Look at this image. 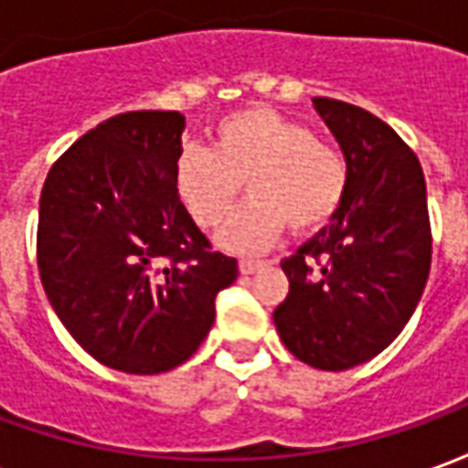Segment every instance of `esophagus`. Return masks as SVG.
Wrapping results in <instances>:
<instances>
[{
  "label": "esophagus",
  "mask_w": 468,
  "mask_h": 468,
  "mask_svg": "<svg viewBox=\"0 0 468 468\" xmlns=\"http://www.w3.org/2000/svg\"><path fill=\"white\" fill-rule=\"evenodd\" d=\"M263 261H240V273L243 275H253L263 268Z\"/></svg>",
  "instance_id": "1"
}]
</instances>
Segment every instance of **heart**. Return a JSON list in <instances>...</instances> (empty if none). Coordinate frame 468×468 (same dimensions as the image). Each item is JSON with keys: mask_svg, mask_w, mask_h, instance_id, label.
Returning <instances> with one entry per match:
<instances>
[{"mask_svg": "<svg viewBox=\"0 0 468 468\" xmlns=\"http://www.w3.org/2000/svg\"><path fill=\"white\" fill-rule=\"evenodd\" d=\"M243 183L250 197L215 240L230 253H261L285 225L314 233L334 218L348 165L305 124L271 107H248L215 124L210 150L185 147L175 163V193L200 228L223 223Z\"/></svg>", "mask_w": 468, "mask_h": 468, "instance_id": "b5f03b06", "label": "heart"}]
</instances>
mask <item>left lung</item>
<instances>
[{"label": "left lung", "mask_w": 468, "mask_h": 468, "mask_svg": "<svg viewBox=\"0 0 468 468\" xmlns=\"http://www.w3.org/2000/svg\"><path fill=\"white\" fill-rule=\"evenodd\" d=\"M348 165L331 223L285 258L288 295L275 331L298 361L346 371L401 334L431 268V228L419 157L361 107L314 97Z\"/></svg>", "instance_id": "8db88e82"}]
</instances>
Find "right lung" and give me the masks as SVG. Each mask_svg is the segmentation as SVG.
Wrapping results in <instances>:
<instances>
[{"mask_svg":"<svg viewBox=\"0 0 468 468\" xmlns=\"http://www.w3.org/2000/svg\"><path fill=\"white\" fill-rule=\"evenodd\" d=\"M185 117L143 110L97 124L47 175L37 263L45 293L92 358L134 376L193 356L238 261L210 253L175 193Z\"/></svg>","mask_w":468,"mask_h":468,"instance_id":"right-lung-1","label":"right lung"}]
</instances>
